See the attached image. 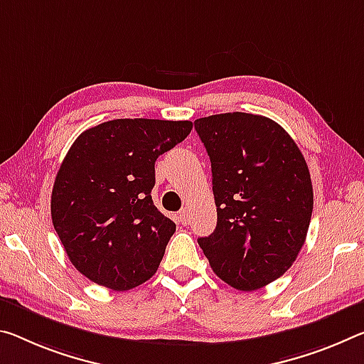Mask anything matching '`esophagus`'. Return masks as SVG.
Returning <instances> with one entry per match:
<instances>
[{
    "label": "esophagus",
    "mask_w": 364,
    "mask_h": 364,
    "mask_svg": "<svg viewBox=\"0 0 364 364\" xmlns=\"http://www.w3.org/2000/svg\"><path fill=\"white\" fill-rule=\"evenodd\" d=\"M178 222H180L181 225H188L189 223V210L188 209H183L178 212Z\"/></svg>",
    "instance_id": "34e87169"
}]
</instances>
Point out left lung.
<instances>
[{"label":"left lung","mask_w":364,"mask_h":364,"mask_svg":"<svg viewBox=\"0 0 364 364\" xmlns=\"http://www.w3.org/2000/svg\"><path fill=\"white\" fill-rule=\"evenodd\" d=\"M212 165L217 227L199 238L210 267L236 290L284 275L306 240L313 184L303 154L270 118L220 113L194 121Z\"/></svg>","instance_id":"left-lung-1"}]
</instances>
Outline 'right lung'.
<instances>
[{
	"label": "right lung",
	"mask_w": 364,
	"mask_h": 364,
	"mask_svg": "<svg viewBox=\"0 0 364 364\" xmlns=\"http://www.w3.org/2000/svg\"><path fill=\"white\" fill-rule=\"evenodd\" d=\"M191 121L112 119L84 131L58 170L51 220L80 274L114 291L157 272L176 225L152 200L155 160Z\"/></svg>",
	"instance_id": "right-lung-1"
}]
</instances>
